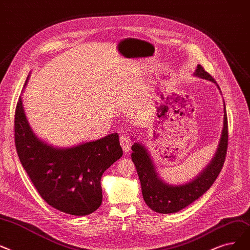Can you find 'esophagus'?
Wrapping results in <instances>:
<instances>
[{"instance_id":"obj_1","label":"esophagus","mask_w":250,"mask_h":250,"mask_svg":"<svg viewBox=\"0 0 250 250\" xmlns=\"http://www.w3.org/2000/svg\"><path fill=\"white\" fill-rule=\"evenodd\" d=\"M120 145L125 152H128L130 150V146H131V139L127 135H122L120 137Z\"/></svg>"}]
</instances>
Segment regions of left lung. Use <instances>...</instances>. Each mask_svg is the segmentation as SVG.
<instances>
[{
    "label": "left lung",
    "mask_w": 250,
    "mask_h": 250,
    "mask_svg": "<svg viewBox=\"0 0 250 250\" xmlns=\"http://www.w3.org/2000/svg\"><path fill=\"white\" fill-rule=\"evenodd\" d=\"M194 75L206 80L217 82L201 65H197ZM220 89L219 85L217 84ZM131 159L134 163L141 184V191L146 204L160 213H174L192 204L205 194L219 176L228 148V120L224 103V125L215 156L206 169L193 180L181 185H170L159 177L147 149L140 142L132 146Z\"/></svg>",
    "instance_id": "1"
}]
</instances>
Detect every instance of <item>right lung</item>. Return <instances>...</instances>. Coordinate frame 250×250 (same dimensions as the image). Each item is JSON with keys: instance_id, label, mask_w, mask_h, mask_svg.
<instances>
[{"instance_id": "obj_1", "label": "right lung", "mask_w": 250, "mask_h": 250, "mask_svg": "<svg viewBox=\"0 0 250 250\" xmlns=\"http://www.w3.org/2000/svg\"><path fill=\"white\" fill-rule=\"evenodd\" d=\"M14 130L19 160L46 204L73 216H87L101 207L102 175L123 156L118 133L75 146L55 147L32 131L21 97Z\"/></svg>"}]
</instances>
